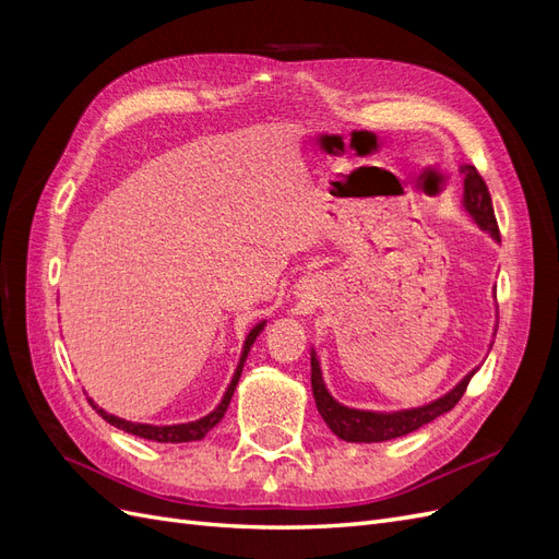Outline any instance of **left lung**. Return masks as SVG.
Listing matches in <instances>:
<instances>
[{
  "mask_svg": "<svg viewBox=\"0 0 559 559\" xmlns=\"http://www.w3.org/2000/svg\"><path fill=\"white\" fill-rule=\"evenodd\" d=\"M462 173H464V210L473 216V222H476L485 233L492 235V240L501 242L492 198H489V191H487L483 177L478 175V170L473 165H464ZM310 366H312V394L317 401V411L321 417H324L329 429L347 443L392 441V438L405 436L411 431H417L419 427L429 425V421L450 413L454 405L460 403L473 373L478 370V368L471 370V373L454 389H450L445 396L436 399L427 405H419V408L396 411V413H373V411L347 408V405L337 403L329 394L324 378H321V368H319V359H317L314 349L310 354Z\"/></svg>",
  "mask_w": 559,
  "mask_h": 559,
  "instance_id": "8db88e82",
  "label": "left lung"
}]
</instances>
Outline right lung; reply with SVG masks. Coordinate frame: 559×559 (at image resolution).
Wrapping results in <instances>:
<instances>
[{"label":"right lung","mask_w":559,"mask_h":559,"mask_svg":"<svg viewBox=\"0 0 559 559\" xmlns=\"http://www.w3.org/2000/svg\"><path fill=\"white\" fill-rule=\"evenodd\" d=\"M263 326H265V321H261V324L253 326V329L249 331V335L245 337V347H242V354H240L238 368H235V376H233V380H230V384H228V389H226V394H224L222 403H218L210 415L200 417V419H195V421H186V425H167V427L140 425V421H128V419H121V417H116V415H109L107 411L99 408V405H95L93 399H88V403L99 413V417L109 421L111 427L123 429V431H128V433H132V436L146 438V441H156V443H189V441H200V438H205V436L218 425V421H222V417L226 415V408H228V403H230V399H233L235 386H238V382H240L242 368H245V361H247V354H249L253 341H257V335L263 331Z\"/></svg>","instance_id":"right-lung-1"}]
</instances>
